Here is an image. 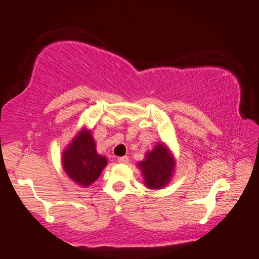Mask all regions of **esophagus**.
I'll return each mask as SVG.
<instances>
[{"label":"esophagus","instance_id":"obj_1","mask_svg":"<svg viewBox=\"0 0 259 259\" xmlns=\"http://www.w3.org/2000/svg\"><path fill=\"white\" fill-rule=\"evenodd\" d=\"M117 161L121 164H126L129 161V157L128 156H123V157H118Z\"/></svg>","mask_w":259,"mask_h":259}]
</instances>
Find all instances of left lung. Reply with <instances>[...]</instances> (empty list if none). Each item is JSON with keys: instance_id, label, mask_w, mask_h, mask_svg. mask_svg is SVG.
Wrapping results in <instances>:
<instances>
[{"instance_id": "obj_1", "label": "left lung", "mask_w": 259, "mask_h": 259, "mask_svg": "<svg viewBox=\"0 0 259 259\" xmlns=\"http://www.w3.org/2000/svg\"><path fill=\"white\" fill-rule=\"evenodd\" d=\"M137 166L141 169L146 187L161 190L167 186L175 175L176 158L168 146L161 142L145 153L144 160L137 163Z\"/></svg>"}]
</instances>
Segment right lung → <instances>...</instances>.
I'll use <instances>...</instances> for the list:
<instances>
[{
	"label": "right lung",
	"instance_id": "right-lung-1",
	"mask_svg": "<svg viewBox=\"0 0 259 259\" xmlns=\"http://www.w3.org/2000/svg\"><path fill=\"white\" fill-rule=\"evenodd\" d=\"M61 163L69 179L81 187H88L99 178L108 160L96 152L91 130L83 126L65 148Z\"/></svg>",
	"mask_w": 259,
	"mask_h": 259
}]
</instances>
